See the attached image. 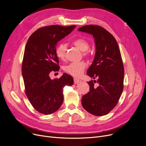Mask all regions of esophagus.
Listing matches in <instances>:
<instances>
[{
	"mask_svg": "<svg viewBox=\"0 0 146 146\" xmlns=\"http://www.w3.org/2000/svg\"><path fill=\"white\" fill-rule=\"evenodd\" d=\"M80 80H79V79H78L77 78H74V84L79 83L80 82Z\"/></svg>",
	"mask_w": 146,
	"mask_h": 146,
	"instance_id": "esophagus-1",
	"label": "esophagus"
}]
</instances>
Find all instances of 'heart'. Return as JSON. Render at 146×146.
I'll return each instance as SVG.
<instances>
[{"mask_svg": "<svg viewBox=\"0 0 146 146\" xmlns=\"http://www.w3.org/2000/svg\"><path fill=\"white\" fill-rule=\"evenodd\" d=\"M72 43L76 47H78L82 51L84 52V54L86 55V51L89 48L90 45L89 42L84 38H79L74 39ZM67 47L64 44H59L56 47V54L57 56L61 60H64L66 57ZM87 67V64L85 61H79V62H72L64 67V70L75 77L80 76L85 71Z\"/></svg>", "mask_w": 146, "mask_h": 146, "instance_id": "b5f03b06", "label": "heart"}]
</instances>
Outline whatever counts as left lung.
<instances>
[{
	"mask_svg": "<svg viewBox=\"0 0 146 146\" xmlns=\"http://www.w3.org/2000/svg\"><path fill=\"white\" fill-rule=\"evenodd\" d=\"M93 35L96 52L87 74L97 80L88 83L90 91L82 98L83 108L95 116L108 114L115 106L124 89V68L118 43L108 31L89 25L78 29ZM94 82L98 86L96 87Z\"/></svg>",
	"mask_w": 146,
	"mask_h": 146,
	"instance_id": "1",
	"label": "left lung"
}]
</instances>
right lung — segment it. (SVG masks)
<instances>
[{
  "instance_id": "right-lung-1",
  "label": "right lung",
  "mask_w": 146,
  "mask_h": 146,
  "mask_svg": "<svg viewBox=\"0 0 146 146\" xmlns=\"http://www.w3.org/2000/svg\"><path fill=\"white\" fill-rule=\"evenodd\" d=\"M76 27H44L35 31L27 42L22 64L25 92L40 113L48 115L57 111L63 102L64 87L73 85V78L67 73L53 80L49 74L60 69L56 54L57 42Z\"/></svg>"
}]
</instances>
